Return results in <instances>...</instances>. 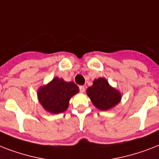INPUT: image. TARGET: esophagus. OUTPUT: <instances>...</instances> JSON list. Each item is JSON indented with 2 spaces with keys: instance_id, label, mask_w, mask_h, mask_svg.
Returning <instances> with one entry per match:
<instances>
[{
  "instance_id": "esophagus-1",
  "label": "esophagus",
  "mask_w": 159,
  "mask_h": 159,
  "mask_svg": "<svg viewBox=\"0 0 159 159\" xmlns=\"http://www.w3.org/2000/svg\"><path fill=\"white\" fill-rule=\"evenodd\" d=\"M79 90L81 92H85V87L84 86H80Z\"/></svg>"
}]
</instances>
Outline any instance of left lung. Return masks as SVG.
<instances>
[{"label": "left lung", "mask_w": 159, "mask_h": 159, "mask_svg": "<svg viewBox=\"0 0 159 159\" xmlns=\"http://www.w3.org/2000/svg\"><path fill=\"white\" fill-rule=\"evenodd\" d=\"M87 94L92 104L102 111L110 110L121 100L120 92L110 86L106 79L103 77L94 80L93 85L87 88Z\"/></svg>", "instance_id": "8db88e82"}]
</instances>
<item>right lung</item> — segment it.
<instances>
[{
  "label": "right lung",
  "instance_id": "1",
  "mask_svg": "<svg viewBox=\"0 0 159 159\" xmlns=\"http://www.w3.org/2000/svg\"><path fill=\"white\" fill-rule=\"evenodd\" d=\"M78 92L79 87L74 82L54 77L49 83L39 88L38 99L45 111L59 114L67 110L71 97Z\"/></svg>",
  "mask_w": 159,
  "mask_h": 159
}]
</instances>
